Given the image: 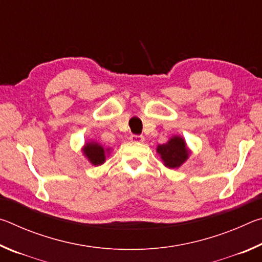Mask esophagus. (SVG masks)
<instances>
[{"label":"esophagus","instance_id":"1","mask_svg":"<svg viewBox=\"0 0 262 262\" xmlns=\"http://www.w3.org/2000/svg\"><path fill=\"white\" fill-rule=\"evenodd\" d=\"M129 140L132 141V142H137V143H140V142H143L144 141V137L142 136V135H130V137H129Z\"/></svg>","mask_w":262,"mask_h":262}]
</instances>
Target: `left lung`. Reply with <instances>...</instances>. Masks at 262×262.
Here are the masks:
<instances>
[{"label":"left lung","mask_w":262,"mask_h":262,"mask_svg":"<svg viewBox=\"0 0 262 262\" xmlns=\"http://www.w3.org/2000/svg\"><path fill=\"white\" fill-rule=\"evenodd\" d=\"M157 152L161 155L164 165L170 168L179 167L187 159L189 154L185 141L179 136L173 137L165 144L158 145Z\"/></svg>","instance_id":"1"}]
</instances>
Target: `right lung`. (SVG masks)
Segmentation results:
<instances>
[{
	"label": "right lung",
	"instance_id": "right-lung-1",
	"mask_svg": "<svg viewBox=\"0 0 262 262\" xmlns=\"http://www.w3.org/2000/svg\"><path fill=\"white\" fill-rule=\"evenodd\" d=\"M84 154L94 165H100L105 162V150L97 143H88L84 148Z\"/></svg>",
	"mask_w": 262,
	"mask_h": 262
}]
</instances>
